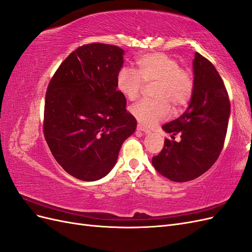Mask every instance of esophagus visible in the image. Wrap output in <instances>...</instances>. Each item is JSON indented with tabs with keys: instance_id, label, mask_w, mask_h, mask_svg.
Returning <instances> with one entry per match:
<instances>
[{
	"instance_id": "34e87169",
	"label": "esophagus",
	"mask_w": 252,
	"mask_h": 252,
	"mask_svg": "<svg viewBox=\"0 0 252 252\" xmlns=\"http://www.w3.org/2000/svg\"><path fill=\"white\" fill-rule=\"evenodd\" d=\"M136 129H138V130H140V131L145 132V133H149V132H150V130H149L148 128L144 127V126H143V125H141V124H139L138 126H136Z\"/></svg>"
}]
</instances>
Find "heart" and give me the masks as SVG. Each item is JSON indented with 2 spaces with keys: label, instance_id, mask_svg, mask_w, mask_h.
<instances>
[{
  "label": "heart",
  "instance_id": "obj_1",
  "mask_svg": "<svg viewBox=\"0 0 252 252\" xmlns=\"http://www.w3.org/2000/svg\"><path fill=\"white\" fill-rule=\"evenodd\" d=\"M145 85L155 84L152 96L130 107L131 116L144 126H152L169 116L170 105L182 110L191 101L194 93V77L187 68L180 67L173 57L164 52H152L136 60V72L129 68L117 75V88L127 100L134 101Z\"/></svg>",
  "mask_w": 252,
  "mask_h": 252
}]
</instances>
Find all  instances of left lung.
<instances>
[{"instance_id":"left-lung-1","label":"left lung","mask_w":252,"mask_h":252,"mask_svg":"<svg viewBox=\"0 0 252 252\" xmlns=\"http://www.w3.org/2000/svg\"><path fill=\"white\" fill-rule=\"evenodd\" d=\"M194 93L186 111L162 128L181 141L165 139L164 147L152 158L163 177L187 182L200 177L216 163L224 147L230 101L224 82L210 61L195 52ZM172 135V138L174 136Z\"/></svg>"}]
</instances>
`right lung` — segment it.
I'll return each instance as SVG.
<instances>
[{
    "label": "right lung",
    "instance_id": "1",
    "mask_svg": "<svg viewBox=\"0 0 252 252\" xmlns=\"http://www.w3.org/2000/svg\"><path fill=\"white\" fill-rule=\"evenodd\" d=\"M123 56L114 45L85 44L63 61L48 84L45 140L56 161L79 180L104 178L135 130L136 120L117 89Z\"/></svg>",
    "mask_w": 252,
    "mask_h": 252
}]
</instances>
